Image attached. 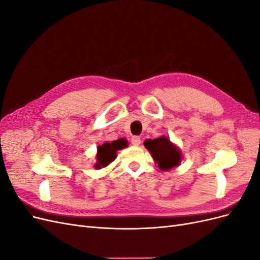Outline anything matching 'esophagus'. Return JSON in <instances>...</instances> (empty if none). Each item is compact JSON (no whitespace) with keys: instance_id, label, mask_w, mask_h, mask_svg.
I'll use <instances>...</instances> for the list:
<instances>
[{"instance_id":"1","label":"esophagus","mask_w":260,"mask_h":260,"mask_svg":"<svg viewBox=\"0 0 260 260\" xmlns=\"http://www.w3.org/2000/svg\"><path fill=\"white\" fill-rule=\"evenodd\" d=\"M131 143H132V145L138 146V145L141 144V139L139 137H132L131 138Z\"/></svg>"}]
</instances>
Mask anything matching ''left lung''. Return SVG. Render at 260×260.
<instances>
[{
    "instance_id": "1",
    "label": "left lung",
    "mask_w": 260,
    "mask_h": 260,
    "mask_svg": "<svg viewBox=\"0 0 260 260\" xmlns=\"http://www.w3.org/2000/svg\"><path fill=\"white\" fill-rule=\"evenodd\" d=\"M144 146L151 153L154 161L158 165V168L162 171H168L180 166L183 159L181 149L165 136L154 140L147 139L144 141Z\"/></svg>"
}]
</instances>
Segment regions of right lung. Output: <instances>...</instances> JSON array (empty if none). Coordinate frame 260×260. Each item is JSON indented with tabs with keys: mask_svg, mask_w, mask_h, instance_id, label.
Returning <instances> with one entry per match:
<instances>
[{
	"mask_svg": "<svg viewBox=\"0 0 260 260\" xmlns=\"http://www.w3.org/2000/svg\"><path fill=\"white\" fill-rule=\"evenodd\" d=\"M128 146V141L124 138L118 139L113 142H105L98 146V152L95 155V164L93 165L94 168L102 169L107 167L109 164L113 162L117 157V151Z\"/></svg>",
	"mask_w": 260,
	"mask_h": 260,
	"instance_id": "add662e5",
	"label": "right lung"
}]
</instances>
